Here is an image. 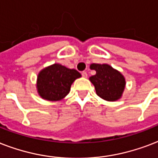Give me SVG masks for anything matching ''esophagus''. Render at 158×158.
Returning <instances> with one entry per match:
<instances>
[{
	"instance_id": "esophagus-1",
	"label": "esophagus",
	"mask_w": 158,
	"mask_h": 158,
	"mask_svg": "<svg viewBox=\"0 0 158 158\" xmlns=\"http://www.w3.org/2000/svg\"><path fill=\"white\" fill-rule=\"evenodd\" d=\"M81 75H82L83 77H87V73H86V72H82Z\"/></svg>"
}]
</instances>
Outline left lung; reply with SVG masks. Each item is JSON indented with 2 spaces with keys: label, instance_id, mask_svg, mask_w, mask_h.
Returning <instances> with one entry per match:
<instances>
[{
  "label": "left lung",
  "instance_id": "8db88e82",
  "mask_svg": "<svg viewBox=\"0 0 158 158\" xmlns=\"http://www.w3.org/2000/svg\"><path fill=\"white\" fill-rule=\"evenodd\" d=\"M90 68L96 72V75L90 77L96 94L107 101H118L125 87L123 76L108 64L92 63Z\"/></svg>",
  "mask_w": 158,
  "mask_h": 158
}]
</instances>
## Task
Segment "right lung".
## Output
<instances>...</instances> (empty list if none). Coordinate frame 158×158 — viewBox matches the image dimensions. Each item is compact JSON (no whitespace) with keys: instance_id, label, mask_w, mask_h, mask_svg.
Instances as JSON below:
<instances>
[{"instance_id":"right-lung-1","label":"right lung","mask_w":158,"mask_h":158,"mask_svg":"<svg viewBox=\"0 0 158 158\" xmlns=\"http://www.w3.org/2000/svg\"><path fill=\"white\" fill-rule=\"evenodd\" d=\"M81 77L80 73L75 69H69L61 64L54 63L39 73L38 93L47 101H60L69 93L73 81Z\"/></svg>"}]
</instances>
